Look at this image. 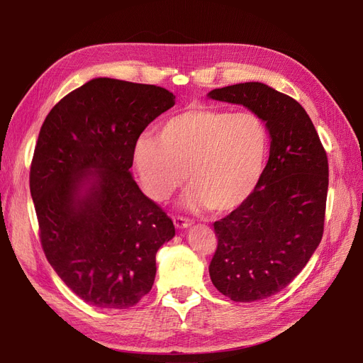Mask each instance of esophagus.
Returning a JSON list of instances; mask_svg holds the SVG:
<instances>
[{
    "instance_id": "34e87169",
    "label": "esophagus",
    "mask_w": 363,
    "mask_h": 363,
    "mask_svg": "<svg viewBox=\"0 0 363 363\" xmlns=\"http://www.w3.org/2000/svg\"><path fill=\"white\" fill-rule=\"evenodd\" d=\"M174 225L177 228H188L192 225V221L184 216H174Z\"/></svg>"
}]
</instances>
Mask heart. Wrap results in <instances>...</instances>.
<instances>
[{
    "label": "heart",
    "mask_w": 363,
    "mask_h": 363,
    "mask_svg": "<svg viewBox=\"0 0 363 363\" xmlns=\"http://www.w3.org/2000/svg\"><path fill=\"white\" fill-rule=\"evenodd\" d=\"M269 147V130L256 113L194 106L164 119L156 138H140L133 163L152 200H168L188 172L184 204L227 213L259 188Z\"/></svg>",
    "instance_id": "b5f03b06"
}]
</instances>
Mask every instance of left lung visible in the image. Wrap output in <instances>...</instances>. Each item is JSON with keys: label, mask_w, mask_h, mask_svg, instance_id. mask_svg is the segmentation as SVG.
Wrapping results in <instances>:
<instances>
[{"label": "left lung", "mask_w": 363, "mask_h": 363, "mask_svg": "<svg viewBox=\"0 0 363 363\" xmlns=\"http://www.w3.org/2000/svg\"><path fill=\"white\" fill-rule=\"evenodd\" d=\"M242 104L267 123L269 159L256 192L213 223L218 245L208 265L215 288L251 303L280 292L298 276L324 232L328 160L312 119L289 95L259 83L208 92Z\"/></svg>", "instance_id": "8db88e82"}]
</instances>
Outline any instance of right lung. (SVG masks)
Here are the masks:
<instances>
[{"label": "right lung", "mask_w": 363, "mask_h": 363, "mask_svg": "<svg viewBox=\"0 0 363 363\" xmlns=\"http://www.w3.org/2000/svg\"><path fill=\"white\" fill-rule=\"evenodd\" d=\"M155 84L94 79L51 108L30 168L39 238L50 265L80 298L128 309L156 277L172 219L130 174L145 127L171 108Z\"/></svg>", "instance_id": "right-lung-1"}]
</instances>
